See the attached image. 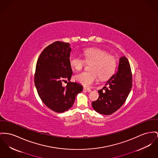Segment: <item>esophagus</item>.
<instances>
[{
	"label": "esophagus",
	"mask_w": 158,
	"mask_h": 158,
	"mask_svg": "<svg viewBox=\"0 0 158 158\" xmlns=\"http://www.w3.org/2000/svg\"><path fill=\"white\" fill-rule=\"evenodd\" d=\"M83 90H84V91H85V92H90L92 91L90 89H89V88H85V87H84V89H83Z\"/></svg>",
	"instance_id": "34e87169"
}]
</instances>
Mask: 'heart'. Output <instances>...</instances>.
Segmentation results:
<instances>
[{
  "label": "heart",
  "instance_id": "heart-1",
  "mask_svg": "<svg viewBox=\"0 0 158 158\" xmlns=\"http://www.w3.org/2000/svg\"><path fill=\"white\" fill-rule=\"evenodd\" d=\"M101 49L87 48L83 52L84 59L77 55L69 57L71 66L77 71L81 70L85 62L90 63V71H84L75 76L76 81L84 86L89 87L94 84L99 77L101 80H106L114 73L116 68V59Z\"/></svg>",
  "mask_w": 158,
  "mask_h": 158
}]
</instances>
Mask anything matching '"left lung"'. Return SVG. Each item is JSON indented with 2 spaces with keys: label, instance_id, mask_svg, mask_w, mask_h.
<instances>
[{
  "label": "left lung",
  "instance_id": "left-lung-1",
  "mask_svg": "<svg viewBox=\"0 0 158 158\" xmlns=\"http://www.w3.org/2000/svg\"><path fill=\"white\" fill-rule=\"evenodd\" d=\"M105 85L98 90L99 96L96 101L92 102V105L96 112L110 115L125 103L132 89V73L126 57L120 58L117 73L106 81Z\"/></svg>",
  "mask_w": 158,
  "mask_h": 158
}]
</instances>
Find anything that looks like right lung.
<instances>
[{
    "mask_svg": "<svg viewBox=\"0 0 158 158\" xmlns=\"http://www.w3.org/2000/svg\"><path fill=\"white\" fill-rule=\"evenodd\" d=\"M71 48L69 43L56 41L47 46L36 63L35 87L44 104L56 113H63L73 106L83 86L71 82L73 70L69 63ZM69 81L65 87L62 82Z\"/></svg>",
    "mask_w": 158,
    "mask_h": 158,
    "instance_id": "1",
    "label": "right lung"
}]
</instances>
